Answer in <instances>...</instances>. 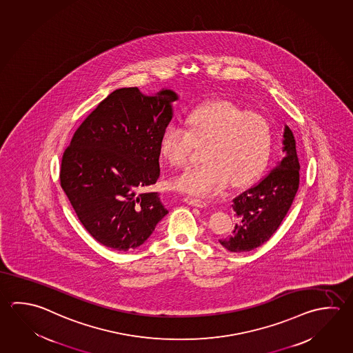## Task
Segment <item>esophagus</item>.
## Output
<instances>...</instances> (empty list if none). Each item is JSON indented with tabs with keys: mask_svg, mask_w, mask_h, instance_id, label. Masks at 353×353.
Here are the masks:
<instances>
[{
	"mask_svg": "<svg viewBox=\"0 0 353 353\" xmlns=\"http://www.w3.org/2000/svg\"><path fill=\"white\" fill-rule=\"evenodd\" d=\"M185 201L189 205L198 206V208H205V206H208V203L204 201V200L192 198V196H186Z\"/></svg>",
	"mask_w": 353,
	"mask_h": 353,
	"instance_id": "1",
	"label": "esophagus"
}]
</instances>
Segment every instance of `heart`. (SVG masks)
<instances>
[{"label":"heart","mask_w":353,"mask_h":353,"mask_svg":"<svg viewBox=\"0 0 353 353\" xmlns=\"http://www.w3.org/2000/svg\"><path fill=\"white\" fill-rule=\"evenodd\" d=\"M184 124L185 130L168 125L159 137L161 157L174 169L188 167L194 148L205 147V164L174 179L173 185L180 192L210 196L230 181L235 186L250 183L265 167L271 127L261 114L216 101L192 109Z\"/></svg>","instance_id":"heart-1"}]
</instances>
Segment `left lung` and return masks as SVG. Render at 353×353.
<instances>
[{
  "label": "left lung",
  "mask_w": 353,
  "mask_h": 353,
  "mask_svg": "<svg viewBox=\"0 0 353 353\" xmlns=\"http://www.w3.org/2000/svg\"><path fill=\"white\" fill-rule=\"evenodd\" d=\"M282 139L283 158L256 185L232 199L236 224L230 236L219 240L226 250L246 252L254 250L281 225L295 199L300 183V163L296 141L289 125H285Z\"/></svg>",
  "instance_id": "1"
}]
</instances>
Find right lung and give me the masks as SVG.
<instances>
[{
	"label": "right lung",
	"mask_w": 353,
	"mask_h": 353,
	"mask_svg": "<svg viewBox=\"0 0 353 353\" xmlns=\"http://www.w3.org/2000/svg\"><path fill=\"white\" fill-rule=\"evenodd\" d=\"M172 90L112 92L84 119L64 150L61 186L98 243L137 249L168 214L158 192H141L161 175L159 137L173 118Z\"/></svg>",
	"instance_id": "obj_1"
}]
</instances>
